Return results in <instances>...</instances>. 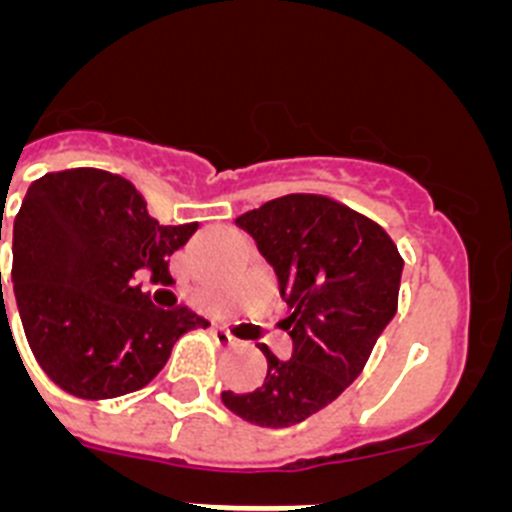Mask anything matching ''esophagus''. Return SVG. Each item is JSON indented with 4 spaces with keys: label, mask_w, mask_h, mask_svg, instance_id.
Instances as JSON below:
<instances>
[{
    "label": "esophagus",
    "mask_w": 512,
    "mask_h": 512,
    "mask_svg": "<svg viewBox=\"0 0 512 512\" xmlns=\"http://www.w3.org/2000/svg\"><path fill=\"white\" fill-rule=\"evenodd\" d=\"M215 341L220 343V346H233L238 338H235L228 328H215Z\"/></svg>",
    "instance_id": "34e87169"
}]
</instances>
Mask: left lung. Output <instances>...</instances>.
Returning <instances> with one entry per match:
<instances>
[{"label": "left lung", "mask_w": 512, "mask_h": 512, "mask_svg": "<svg viewBox=\"0 0 512 512\" xmlns=\"http://www.w3.org/2000/svg\"><path fill=\"white\" fill-rule=\"evenodd\" d=\"M235 223L274 266L292 315L282 328L292 356L269 348L253 392H223V405L261 428H287L336 400L366 366L397 312L402 256L372 217L325 194H284Z\"/></svg>", "instance_id": "obj_1"}]
</instances>
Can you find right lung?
I'll use <instances>...</instances> for the list:
<instances>
[{
	"instance_id": "obj_1",
	"label": "right lung",
	"mask_w": 512,
	"mask_h": 512,
	"mask_svg": "<svg viewBox=\"0 0 512 512\" xmlns=\"http://www.w3.org/2000/svg\"><path fill=\"white\" fill-rule=\"evenodd\" d=\"M194 230L153 220L143 194L110 171H51L30 184L12 230V289L53 384L81 400L128 395L164 369L179 336L210 325L189 307L161 310L135 282L146 269L169 274Z\"/></svg>"
}]
</instances>
